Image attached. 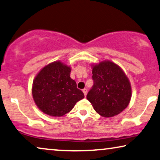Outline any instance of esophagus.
<instances>
[{"label":"esophagus","mask_w":160,"mask_h":160,"mask_svg":"<svg viewBox=\"0 0 160 160\" xmlns=\"http://www.w3.org/2000/svg\"><path fill=\"white\" fill-rule=\"evenodd\" d=\"M82 92H83V93H84V95H85V96H86V95H87V92H88V91H87V89L86 88H84V89L82 90Z\"/></svg>","instance_id":"esophagus-1"}]
</instances>
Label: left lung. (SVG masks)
<instances>
[{"label":"left lung","mask_w":160,"mask_h":160,"mask_svg":"<svg viewBox=\"0 0 160 160\" xmlns=\"http://www.w3.org/2000/svg\"><path fill=\"white\" fill-rule=\"evenodd\" d=\"M93 85L87 95L95 111L103 117L118 115L128 106L132 86L122 69L109 60L92 65Z\"/></svg>","instance_id":"obj_1"}]
</instances>
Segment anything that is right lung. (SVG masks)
Here are the masks:
<instances>
[{"label": "right lung", "instance_id": "add662e5", "mask_svg": "<svg viewBox=\"0 0 160 160\" xmlns=\"http://www.w3.org/2000/svg\"><path fill=\"white\" fill-rule=\"evenodd\" d=\"M71 68L61 61L44 67L36 75L32 95L38 108L47 115L60 117L74 108L84 94L70 78Z\"/></svg>", "mask_w": 160, "mask_h": 160}]
</instances>
